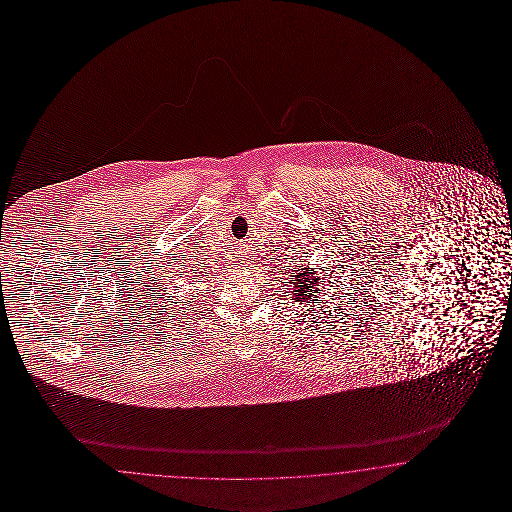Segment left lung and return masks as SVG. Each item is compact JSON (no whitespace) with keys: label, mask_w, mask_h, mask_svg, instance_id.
<instances>
[{"label":"left lung","mask_w":512,"mask_h":512,"mask_svg":"<svg viewBox=\"0 0 512 512\" xmlns=\"http://www.w3.org/2000/svg\"><path fill=\"white\" fill-rule=\"evenodd\" d=\"M293 272H295V276H291V278L285 281L291 287V291H289L291 293V300L300 302V304H306V306H310L308 302L317 304L315 300L319 296L325 295V293H321L323 289H319V287H323L321 278L313 276V270H308V268H300V270H293ZM310 311H313V306H310Z\"/></svg>","instance_id":"obj_1"}]
</instances>
